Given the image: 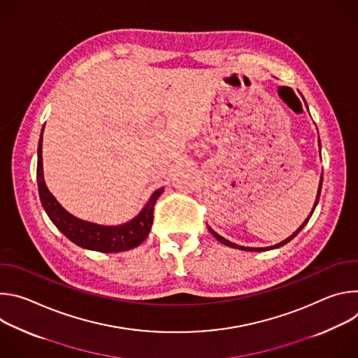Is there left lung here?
I'll return each mask as SVG.
<instances>
[{
	"label": "left lung",
	"mask_w": 358,
	"mask_h": 358,
	"mask_svg": "<svg viewBox=\"0 0 358 358\" xmlns=\"http://www.w3.org/2000/svg\"><path fill=\"white\" fill-rule=\"evenodd\" d=\"M319 147H320V138H319ZM322 184H323V173H322V176H320V182H319V189H317V195H316V201H315V206H313V208H312V213L309 214V217L306 218L304 221H303V224L290 235V236H287L285 241H282V242H279V243H276V245H272V246H266V248H249V246H241V245H236V243H234V242H231V241H228V239H225L224 236H221L220 234H217L211 227H208V231L213 234V236L217 239V241H220L221 243H224L225 246H231V248H235V249H241V250H249V252H262V250H269V249H276V248H280V246H283V245H286L287 242H290L303 228H304V225L309 222V220H310V217H312V214L315 213V210H316V206H317V202H319V198H320V192H322Z\"/></svg>",
	"instance_id": "8db88e82"
}]
</instances>
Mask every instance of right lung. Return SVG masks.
<instances>
[{"label":"right lung","instance_id":"right-lung-1","mask_svg":"<svg viewBox=\"0 0 358 358\" xmlns=\"http://www.w3.org/2000/svg\"><path fill=\"white\" fill-rule=\"evenodd\" d=\"M42 134L38 143V166H36V180L38 191L42 202V207L48 214L49 220L54 225L73 243L80 248L96 250V252H123L138 246L150 234L152 227V211L157 198L163 194L164 187L156 189L148 198L143 210L130 221L120 225H99L89 221H83L71 213H68L57 198L50 194L43 180L42 169Z\"/></svg>","mask_w":358,"mask_h":358}]
</instances>
